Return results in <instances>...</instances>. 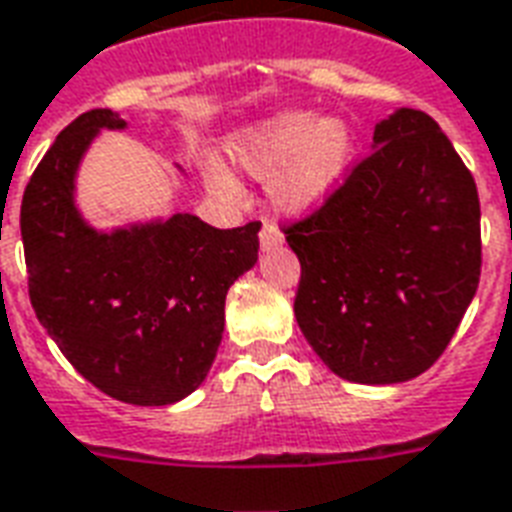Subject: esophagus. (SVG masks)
<instances>
[{"instance_id": "1", "label": "esophagus", "mask_w": 512, "mask_h": 512, "mask_svg": "<svg viewBox=\"0 0 512 512\" xmlns=\"http://www.w3.org/2000/svg\"><path fill=\"white\" fill-rule=\"evenodd\" d=\"M282 241H285V236L274 225H263V230H260V246L263 249H276V246H282Z\"/></svg>"}]
</instances>
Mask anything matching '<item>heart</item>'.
<instances>
[{"mask_svg": "<svg viewBox=\"0 0 512 512\" xmlns=\"http://www.w3.org/2000/svg\"><path fill=\"white\" fill-rule=\"evenodd\" d=\"M227 157L252 179H268L271 206L282 214H312L339 192L355 160V130L342 116L279 111L252 121L227 140ZM222 189L230 179L214 176Z\"/></svg>", "mask_w": 512, "mask_h": 512, "instance_id": "b5f03b06", "label": "heart"}]
</instances>
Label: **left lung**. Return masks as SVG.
Returning <instances> with one entry per match:
<instances>
[{"label": "left lung", "instance_id": "8db88e82", "mask_svg": "<svg viewBox=\"0 0 512 512\" xmlns=\"http://www.w3.org/2000/svg\"><path fill=\"white\" fill-rule=\"evenodd\" d=\"M285 233L301 260L295 320L342 380L396 385L423 374L478 290V187L423 111L377 121L372 154Z\"/></svg>", "mask_w": 512, "mask_h": 512}]
</instances>
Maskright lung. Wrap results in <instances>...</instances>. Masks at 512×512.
Segmentation results:
<instances>
[{
	"label": "right lung",
	"mask_w": 512,
	"mask_h": 512,
	"mask_svg": "<svg viewBox=\"0 0 512 512\" xmlns=\"http://www.w3.org/2000/svg\"><path fill=\"white\" fill-rule=\"evenodd\" d=\"M102 130H127V121L108 108L78 116L26 184L29 298L94 388L165 407L206 380L225 331L227 290L257 263L260 222L219 230L195 214H173L94 227L75 203V179Z\"/></svg>",
	"instance_id": "add662e5"
}]
</instances>
